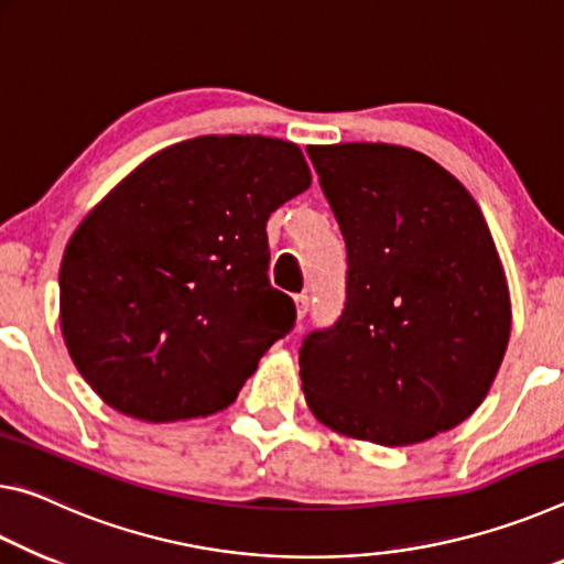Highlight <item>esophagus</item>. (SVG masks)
I'll use <instances>...</instances> for the list:
<instances>
[{
	"label": "esophagus",
	"instance_id": "esophagus-1",
	"mask_svg": "<svg viewBox=\"0 0 564 564\" xmlns=\"http://www.w3.org/2000/svg\"><path fill=\"white\" fill-rule=\"evenodd\" d=\"M294 304H297V322L302 325V319L307 317V310H310V297L307 294H297V297H294Z\"/></svg>",
	"mask_w": 564,
	"mask_h": 564
}]
</instances>
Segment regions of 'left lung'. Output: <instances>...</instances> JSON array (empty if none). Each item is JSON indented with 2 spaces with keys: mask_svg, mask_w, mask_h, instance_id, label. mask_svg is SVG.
Instances as JSON below:
<instances>
[{
  "mask_svg": "<svg viewBox=\"0 0 564 564\" xmlns=\"http://www.w3.org/2000/svg\"><path fill=\"white\" fill-rule=\"evenodd\" d=\"M347 247V300L300 347L312 414L347 437L414 445L467 420L510 339V292L473 195L397 144L307 147Z\"/></svg>",
  "mask_w": 564,
  "mask_h": 564,
  "instance_id": "left-lung-1",
  "label": "left lung"
}]
</instances>
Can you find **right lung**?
Returning a JSON list of instances; mask_svg holds the SVG:
<instances>
[{
    "mask_svg": "<svg viewBox=\"0 0 564 564\" xmlns=\"http://www.w3.org/2000/svg\"><path fill=\"white\" fill-rule=\"evenodd\" d=\"M297 144L207 134L122 180L72 235L59 322L101 400L147 422L237 400L297 310L270 284L267 219L310 187Z\"/></svg>",
    "mask_w": 564,
    "mask_h": 564,
    "instance_id": "add662e5",
    "label": "right lung"
}]
</instances>
